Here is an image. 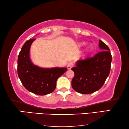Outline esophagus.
I'll return each instance as SVG.
<instances>
[{"mask_svg": "<svg viewBox=\"0 0 129 129\" xmlns=\"http://www.w3.org/2000/svg\"><path fill=\"white\" fill-rule=\"evenodd\" d=\"M73 67V62H69L67 65V68L68 69H71Z\"/></svg>", "mask_w": 129, "mask_h": 129, "instance_id": "1", "label": "esophagus"}]
</instances>
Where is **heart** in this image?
Returning <instances> with one entry per match:
<instances>
[{"mask_svg":"<svg viewBox=\"0 0 129 129\" xmlns=\"http://www.w3.org/2000/svg\"><path fill=\"white\" fill-rule=\"evenodd\" d=\"M85 45V43H83L81 44L82 46H84V45Z\"/></svg>","mask_w":129,"mask_h":129,"instance_id":"1","label":"heart"}]
</instances>
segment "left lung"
I'll return each mask as SVG.
<instances>
[{"label":"left lung","mask_w":129,"mask_h":129,"mask_svg":"<svg viewBox=\"0 0 129 129\" xmlns=\"http://www.w3.org/2000/svg\"><path fill=\"white\" fill-rule=\"evenodd\" d=\"M99 45L101 52L92 57L78 60L72 68L75 73L72 86L78 93L88 94L97 91L109 75L112 58L110 49L101 40Z\"/></svg>","instance_id":"left-lung-1"}]
</instances>
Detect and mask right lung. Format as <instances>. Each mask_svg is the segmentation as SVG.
<instances>
[{
  "label": "right lung",
  "mask_w": 129,
  "mask_h": 129,
  "mask_svg": "<svg viewBox=\"0 0 129 129\" xmlns=\"http://www.w3.org/2000/svg\"><path fill=\"white\" fill-rule=\"evenodd\" d=\"M36 39L26 41L17 58V74L25 88L35 94L46 95L54 90L57 78L67 68H43L34 65L30 58V48Z\"/></svg>",
  "instance_id": "add662e5"
}]
</instances>
